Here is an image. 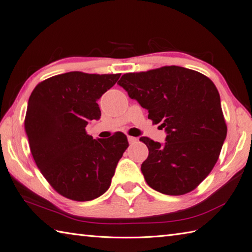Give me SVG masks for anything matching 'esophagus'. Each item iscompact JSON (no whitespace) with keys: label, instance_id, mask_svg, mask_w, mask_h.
<instances>
[{"label":"esophagus","instance_id":"esophagus-1","mask_svg":"<svg viewBox=\"0 0 252 252\" xmlns=\"http://www.w3.org/2000/svg\"><path fill=\"white\" fill-rule=\"evenodd\" d=\"M137 140H138V139H137V138H135V137H131V136L128 137V142H129L130 144L136 143V142H137Z\"/></svg>","mask_w":252,"mask_h":252}]
</instances>
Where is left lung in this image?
Returning <instances> with one entry per match:
<instances>
[{
  "label": "left lung",
  "instance_id": "left-lung-1",
  "mask_svg": "<svg viewBox=\"0 0 252 252\" xmlns=\"http://www.w3.org/2000/svg\"><path fill=\"white\" fill-rule=\"evenodd\" d=\"M167 133L161 144L141 137L149 156L141 165L145 181L166 195L193 191L214 168L227 127L212 81L177 65L126 73L117 82Z\"/></svg>",
  "mask_w": 252,
  "mask_h": 252
}]
</instances>
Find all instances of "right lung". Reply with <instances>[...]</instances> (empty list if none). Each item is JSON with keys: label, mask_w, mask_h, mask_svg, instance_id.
Listing matches in <instances>:
<instances>
[{"label": "right lung", "mask_w": 252, "mask_h": 252, "mask_svg": "<svg viewBox=\"0 0 252 252\" xmlns=\"http://www.w3.org/2000/svg\"><path fill=\"white\" fill-rule=\"evenodd\" d=\"M120 76L68 72L37 84L29 98L25 129L32 156L50 186L66 198L86 202L107 192L128 148L121 131L94 139L85 130L89 121L100 119L98 99Z\"/></svg>", "instance_id": "add662e5"}]
</instances>
